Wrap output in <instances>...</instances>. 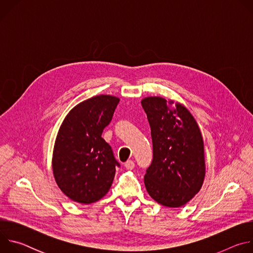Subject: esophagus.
Masks as SVG:
<instances>
[{
  "label": "esophagus",
  "instance_id": "esophagus-1",
  "mask_svg": "<svg viewBox=\"0 0 253 253\" xmlns=\"http://www.w3.org/2000/svg\"><path fill=\"white\" fill-rule=\"evenodd\" d=\"M125 168L128 170H132L135 167V163L133 160H127V162L125 163Z\"/></svg>",
  "mask_w": 253,
  "mask_h": 253
}]
</instances>
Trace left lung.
Instances as JSON below:
<instances>
[{
  "label": "left lung",
  "instance_id": "left-lung-1",
  "mask_svg": "<svg viewBox=\"0 0 253 253\" xmlns=\"http://www.w3.org/2000/svg\"><path fill=\"white\" fill-rule=\"evenodd\" d=\"M151 128L153 160L144 176L149 195L180 207L197 194L205 177L204 143L198 124L182 104L161 97L141 101Z\"/></svg>",
  "mask_w": 253,
  "mask_h": 253
}]
</instances>
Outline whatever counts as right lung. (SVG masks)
Returning <instances> with one entry per match:
<instances>
[{
  "mask_svg": "<svg viewBox=\"0 0 253 253\" xmlns=\"http://www.w3.org/2000/svg\"><path fill=\"white\" fill-rule=\"evenodd\" d=\"M119 101L111 95L85 100L68 113L59 129L52 167L59 188L71 200L96 202L112 185L120 164L102 132L111 122Z\"/></svg>",
  "mask_w": 253,
  "mask_h": 253,
  "instance_id": "right-lung-1",
  "label": "right lung"
}]
</instances>
